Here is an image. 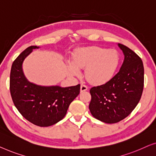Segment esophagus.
<instances>
[{
    "mask_svg": "<svg viewBox=\"0 0 156 156\" xmlns=\"http://www.w3.org/2000/svg\"><path fill=\"white\" fill-rule=\"evenodd\" d=\"M87 90V87L85 85L82 84L80 85V92H84L86 91Z\"/></svg>",
    "mask_w": 156,
    "mask_h": 156,
    "instance_id": "esophagus-1",
    "label": "esophagus"
}]
</instances>
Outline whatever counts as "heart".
Listing matches in <instances>:
<instances>
[{
  "instance_id": "1",
  "label": "heart",
  "mask_w": 156,
  "mask_h": 156,
  "mask_svg": "<svg viewBox=\"0 0 156 156\" xmlns=\"http://www.w3.org/2000/svg\"><path fill=\"white\" fill-rule=\"evenodd\" d=\"M120 63L119 52L114 49L100 47H80L73 54V61H67L70 74L78 76L80 69L85 68L87 80L95 85H102L115 75Z\"/></svg>"
}]
</instances>
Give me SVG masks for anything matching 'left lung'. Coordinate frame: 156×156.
<instances>
[{
  "mask_svg": "<svg viewBox=\"0 0 156 156\" xmlns=\"http://www.w3.org/2000/svg\"><path fill=\"white\" fill-rule=\"evenodd\" d=\"M117 45L124 56L119 72L105 84L90 90L92 115L107 124L119 122L130 115L144 89V69L141 58L126 46Z\"/></svg>",
  "mask_w": 156,
  "mask_h": 156,
  "instance_id": "8db88e82",
  "label": "left lung"
}]
</instances>
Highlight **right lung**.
I'll list each match as a JSON object with an SVG mask.
<instances>
[{
  "label": "right lung",
  "mask_w": 156,
  "mask_h": 156,
  "mask_svg": "<svg viewBox=\"0 0 156 156\" xmlns=\"http://www.w3.org/2000/svg\"><path fill=\"white\" fill-rule=\"evenodd\" d=\"M31 46L12 63L10 76V90L15 106L26 119L39 126H49L61 121L71 102L80 93V84L71 87L44 86L27 80L23 64L34 49Z\"/></svg>",
  "instance_id": "add662e5"
}]
</instances>
